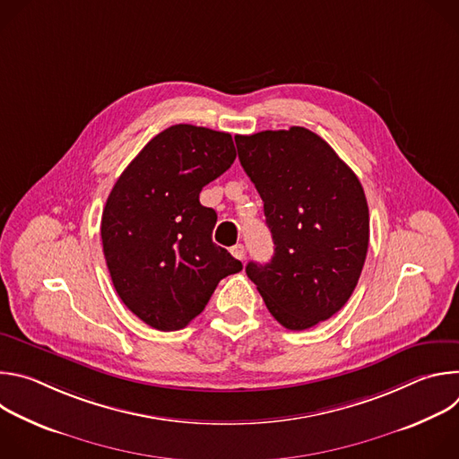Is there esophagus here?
Returning a JSON list of instances; mask_svg holds the SVG:
<instances>
[{
  "instance_id": "34e87169",
  "label": "esophagus",
  "mask_w": 459,
  "mask_h": 459,
  "mask_svg": "<svg viewBox=\"0 0 459 459\" xmlns=\"http://www.w3.org/2000/svg\"><path fill=\"white\" fill-rule=\"evenodd\" d=\"M230 254H232L236 259L243 261V259H245V247H243L241 243H238V245H234V247L230 248Z\"/></svg>"
}]
</instances>
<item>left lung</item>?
Here are the masks:
<instances>
[{
    "label": "left lung",
    "instance_id": "obj_1",
    "mask_svg": "<svg viewBox=\"0 0 459 459\" xmlns=\"http://www.w3.org/2000/svg\"><path fill=\"white\" fill-rule=\"evenodd\" d=\"M243 170L264 200L274 255L247 276L289 331L334 316L352 296L368 248L363 186L334 149L303 126L238 136Z\"/></svg>",
    "mask_w": 459,
    "mask_h": 459
}]
</instances>
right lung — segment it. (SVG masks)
<instances>
[{
	"mask_svg": "<svg viewBox=\"0 0 459 459\" xmlns=\"http://www.w3.org/2000/svg\"><path fill=\"white\" fill-rule=\"evenodd\" d=\"M236 160L229 133L172 125L154 136L112 186L101 241L121 301L152 329L170 333L202 314L218 283L243 269L212 243L216 212L202 188Z\"/></svg>",
	"mask_w": 459,
	"mask_h": 459,
	"instance_id": "obj_1",
	"label": "right lung"
}]
</instances>
